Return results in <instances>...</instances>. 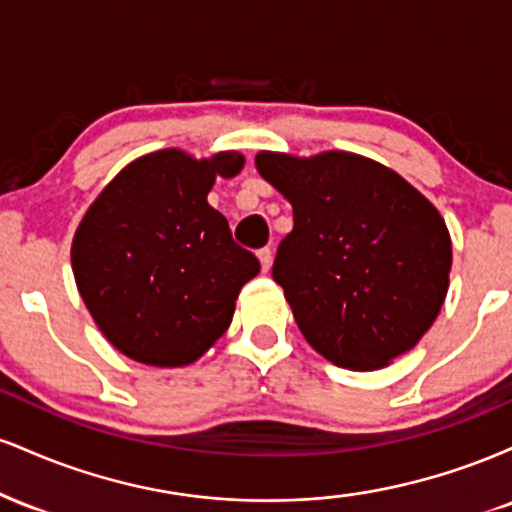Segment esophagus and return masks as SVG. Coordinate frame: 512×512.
Segmentation results:
<instances>
[{
  "label": "esophagus",
  "mask_w": 512,
  "mask_h": 512,
  "mask_svg": "<svg viewBox=\"0 0 512 512\" xmlns=\"http://www.w3.org/2000/svg\"><path fill=\"white\" fill-rule=\"evenodd\" d=\"M257 260H260V264H262V272H269V269H272V250L262 248L260 252H257Z\"/></svg>",
  "instance_id": "34e87169"
}]
</instances>
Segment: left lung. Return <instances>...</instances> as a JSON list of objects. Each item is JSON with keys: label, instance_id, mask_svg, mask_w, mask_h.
<instances>
[{"label": "left lung", "instance_id": "1", "mask_svg": "<svg viewBox=\"0 0 512 512\" xmlns=\"http://www.w3.org/2000/svg\"><path fill=\"white\" fill-rule=\"evenodd\" d=\"M255 166L293 207L272 276L305 342L349 370L414 349L450 286L440 211L392 168L349 151H260Z\"/></svg>", "mask_w": 512, "mask_h": 512}]
</instances>
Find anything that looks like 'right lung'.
Masks as SVG:
<instances>
[{
  "label": "right lung",
  "instance_id": "obj_1",
  "mask_svg": "<svg viewBox=\"0 0 512 512\" xmlns=\"http://www.w3.org/2000/svg\"><path fill=\"white\" fill-rule=\"evenodd\" d=\"M240 151H151L115 175L72 240L76 289L103 337L144 366L182 368L231 325L260 274L207 195L243 170Z\"/></svg>",
  "mask_w": 512,
  "mask_h": 512
}]
</instances>
